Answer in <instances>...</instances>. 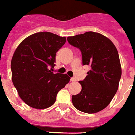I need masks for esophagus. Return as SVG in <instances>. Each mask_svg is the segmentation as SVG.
Wrapping results in <instances>:
<instances>
[{
    "mask_svg": "<svg viewBox=\"0 0 135 135\" xmlns=\"http://www.w3.org/2000/svg\"><path fill=\"white\" fill-rule=\"evenodd\" d=\"M71 81H72V82H76V79H75V78H71Z\"/></svg>",
    "mask_w": 135,
    "mask_h": 135,
    "instance_id": "1",
    "label": "esophagus"
}]
</instances>
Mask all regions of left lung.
I'll use <instances>...</instances> for the list:
<instances>
[{
  "instance_id": "obj_1",
  "label": "left lung",
  "mask_w": 135,
  "mask_h": 135,
  "mask_svg": "<svg viewBox=\"0 0 135 135\" xmlns=\"http://www.w3.org/2000/svg\"><path fill=\"white\" fill-rule=\"evenodd\" d=\"M70 45L79 48L84 65L90 71L84 81L81 90L72 95L74 106L86 113H96L105 108L118 89L122 69L118 50L112 41L98 32L68 37Z\"/></svg>"
}]
</instances>
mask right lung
<instances>
[{"label":"right lung","instance_id":"obj_1","mask_svg":"<svg viewBox=\"0 0 135 135\" xmlns=\"http://www.w3.org/2000/svg\"><path fill=\"white\" fill-rule=\"evenodd\" d=\"M65 37L49 32L32 34L20 42L11 60L13 85L20 98L35 109H45L56 101L59 90L69 82L67 74L53 72L56 53Z\"/></svg>","mask_w":135,"mask_h":135}]
</instances>
